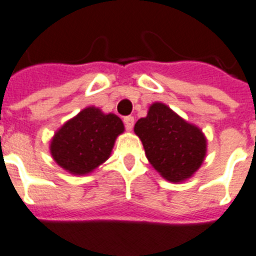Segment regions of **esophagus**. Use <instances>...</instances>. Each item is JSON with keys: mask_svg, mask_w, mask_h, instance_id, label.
<instances>
[{"mask_svg": "<svg viewBox=\"0 0 256 256\" xmlns=\"http://www.w3.org/2000/svg\"><path fill=\"white\" fill-rule=\"evenodd\" d=\"M124 126H126V128H128V130H132V128H134V117H132V116H128V117L124 118Z\"/></svg>", "mask_w": 256, "mask_h": 256, "instance_id": "1", "label": "esophagus"}]
</instances>
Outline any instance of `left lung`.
<instances>
[{"mask_svg": "<svg viewBox=\"0 0 256 256\" xmlns=\"http://www.w3.org/2000/svg\"><path fill=\"white\" fill-rule=\"evenodd\" d=\"M134 132L143 143L150 164L173 184L192 177L207 154V138L202 128L164 102L150 105L147 116L135 124Z\"/></svg>", "mask_w": 256, "mask_h": 256, "instance_id": "1", "label": "left lung"}]
</instances>
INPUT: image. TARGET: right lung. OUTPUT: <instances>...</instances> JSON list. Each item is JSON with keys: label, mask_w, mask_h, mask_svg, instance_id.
I'll list each match as a JSON object with an SVG mask.
<instances>
[{"label": "right lung", "mask_w": 256, "mask_h": 256, "mask_svg": "<svg viewBox=\"0 0 256 256\" xmlns=\"http://www.w3.org/2000/svg\"><path fill=\"white\" fill-rule=\"evenodd\" d=\"M124 132V122L118 116L87 106L54 132L49 150L62 169L74 176H86L110 158L116 139Z\"/></svg>", "instance_id": "obj_1"}]
</instances>
